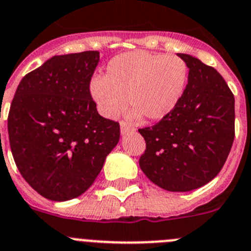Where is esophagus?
Listing matches in <instances>:
<instances>
[{
	"label": "esophagus",
	"mask_w": 251,
	"mask_h": 251,
	"mask_svg": "<svg viewBox=\"0 0 251 251\" xmlns=\"http://www.w3.org/2000/svg\"><path fill=\"white\" fill-rule=\"evenodd\" d=\"M120 130H121V133H123V135H126V133H128V132H133V131H135V127H133L132 125H130V124L125 123V121H121Z\"/></svg>",
	"instance_id": "1"
}]
</instances>
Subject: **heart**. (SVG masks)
Masks as SVG:
<instances>
[{"label": "heart", "instance_id": "obj_1", "mask_svg": "<svg viewBox=\"0 0 251 251\" xmlns=\"http://www.w3.org/2000/svg\"><path fill=\"white\" fill-rule=\"evenodd\" d=\"M189 67L179 56L130 51L111 58L105 76L94 77L91 94L100 113L115 118L127 103L133 115L158 121L169 115L181 100Z\"/></svg>", "mask_w": 251, "mask_h": 251}]
</instances>
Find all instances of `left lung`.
<instances>
[{
    "label": "left lung",
    "instance_id": "left-lung-1",
    "mask_svg": "<svg viewBox=\"0 0 251 251\" xmlns=\"http://www.w3.org/2000/svg\"><path fill=\"white\" fill-rule=\"evenodd\" d=\"M189 67V83L176 108L153 126L138 128L146 141L140 167L168 191H190L213 179L234 141V96L213 67L177 53Z\"/></svg>",
    "mask_w": 251,
    "mask_h": 251
}]
</instances>
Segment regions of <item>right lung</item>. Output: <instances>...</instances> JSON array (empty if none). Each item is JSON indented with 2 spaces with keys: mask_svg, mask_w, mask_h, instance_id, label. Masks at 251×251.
<instances>
[{
  "mask_svg": "<svg viewBox=\"0 0 251 251\" xmlns=\"http://www.w3.org/2000/svg\"><path fill=\"white\" fill-rule=\"evenodd\" d=\"M98 62V51L53 56L23 77L12 100V155L24 180L49 200L82 195L120 138L119 123L99 115L92 98Z\"/></svg>",
  "mask_w": 251,
  "mask_h": 251,
  "instance_id": "right-lung-1",
  "label": "right lung"
}]
</instances>
